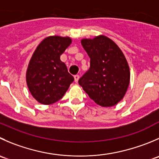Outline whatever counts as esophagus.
<instances>
[{
	"instance_id": "34e87169",
	"label": "esophagus",
	"mask_w": 159,
	"mask_h": 159,
	"mask_svg": "<svg viewBox=\"0 0 159 159\" xmlns=\"http://www.w3.org/2000/svg\"><path fill=\"white\" fill-rule=\"evenodd\" d=\"M74 78H75V81L76 83H78V80H79V78H80V77H79V75H75V76H74Z\"/></svg>"
}]
</instances>
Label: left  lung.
I'll return each mask as SVG.
<instances>
[{"mask_svg": "<svg viewBox=\"0 0 159 159\" xmlns=\"http://www.w3.org/2000/svg\"><path fill=\"white\" fill-rule=\"evenodd\" d=\"M81 43L90 57V67L78 83L96 104L115 106L123 99L130 84V67L124 53L103 35L82 39Z\"/></svg>", "mask_w": 159, "mask_h": 159, "instance_id": "8db88e82", "label": "left lung"}]
</instances>
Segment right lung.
Masks as SVG:
<instances>
[{
  "instance_id": "add662e5",
  "label": "right lung",
  "mask_w": 159,
  "mask_h": 159,
  "mask_svg": "<svg viewBox=\"0 0 159 159\" xmlns=\"http://www.w3.org/2000/svg\"><path fill=\"white\" fill-rule=\"evenodd\" d=\"M68 36L50 35L37 46L26 70V83L38 102L50 105L61 99L74 78L68 73L61 55L71 44Z\"/></svg>"
}]
</instances>
